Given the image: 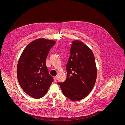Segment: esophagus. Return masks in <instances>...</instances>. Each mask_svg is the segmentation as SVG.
<instances>
[{
    "mask_svg": "<svg viewBox=\"0 0 125 125\" xmlns=\"http://www.w3.org/2000/svg\"><path fill=\"white\" fill-rule=\"evenodd\" d=\"M54 81L55 82H56L57 81V77H54Z\"/></svg>",
    "mask_w": 125,
    "mask_h": 125,
    "instance_id": "esophagus-1",
    "label": "esophagus"
}]
</instances>
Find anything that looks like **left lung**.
Instances as JSON below:
<instances>
[{
  "label": "left lung",
  "mask_w": 125,
  "mask_h": 125,
  "mask_svg": "<svg viewBox=\"0 0 125 125\" xmlns=\"http://www.w3.org/2000/svg\"><path fill=\"white\" fill-rule=\"evenodd\" d=\"M66 70V80L58 83L63 94L73 101L85 98L95 84L97 70L93 52L83 42H72Z\"/></svg>",
  "instance_id": "8db88e82"
}]
</instances>
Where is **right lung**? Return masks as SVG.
Segmentation results:
<instances>
[{"mask_svg":"<svg viewBox=\"0 0 125 125\" xmlns=\"http://www.w3.org/2000/svg\"><path fill=\"white\" fill-rule=\"evenodd\" d=\"M55 43L44 39L32 41L25 48L18 63V82L23 91L34 98L42 97L53 82L45 61L50 49Z\"/></svg>","mask_w":125,"mask_h":125,"instance_id":"right-lung-1","label":"right lung"}]
</instances>
